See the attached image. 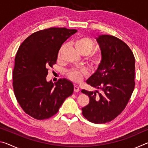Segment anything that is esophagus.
Returning <instances> with one entry per match:
<instances>
[{"label":"esophagus","mask_w":148,"mask_h":148,"mask_svg":"<svg viewBox=\"0 0 148 148\" xmlns=\"http://www.w3.org/2000/svg\"><path fill=\"white\" fill-rule=\"evenodd\" d=\"M74 90L75 92H78V91H79V87H78V86H76V85H74Z\"/></svg>","instance_id":"34e87169"}]
</instances>
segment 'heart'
I'll return each instance as SVG.
<instances>
[{
	"mask_svg": "<svg viewBox=\"0 0 148 148\" xmlns=\"http://www.w3.org/2000/svg\"><path fill=\"white\" fill-rule=\"evenodd\" d=\"M65 45L64 44L58 52V58H60L61 55V51L64 48ZM75 47L80 53L84 56H87L91 53V51L95 48V43L91 38L86 36H80L77 38L75 41ZM89 59L91 64L94 66H98L101 63L102 61V55L100 52H96L91 54L89 56ZM67 76L72 81L78 82L83 79L84 76L87 74V71L85 69H71L67 72Z\"/></svg>",
	"mask_w": 148,
	"mask_h": 148,
	"instance_id": "obj_1",
	"label": "heart"
}]
</instances>
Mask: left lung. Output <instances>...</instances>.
I'll use <instances>...</instances> for the list:
<instances>
[{
	"mask_svg": "<svg viewBox=\"0 0 148 148\" xmlns=\"http://www.w3.org/2000/svg\"><path fill=\"white\" fill-rule=\"evenodd\" d=\"M97 40L102 61L86 82L101 92L82 90L89 97L82 110L88 121L101 124L114 119L128 103L135 86V59L127 44L117 37L104 34Z\"/></svg>",
	"mask_w": 148,
	"mask_h": 148,
	"instance_id": "1",
	"label": "left lung"
}]
</instances>
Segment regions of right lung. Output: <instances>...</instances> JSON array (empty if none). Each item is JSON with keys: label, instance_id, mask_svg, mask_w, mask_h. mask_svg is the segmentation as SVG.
I'll list each match as a JSON object with an SVG mask.
<instances>
[{"label": "right lung", "instance_id": "1", "mask_svg": "<svg viewBox=\"0 0 148 148\" xmlns=\"http://www.w3.org/2000/svg\"><path fill=\"white\" fill-rule=\"evenodd\" d=\"M76 29L51 27L30 35L20 45L15 57L13 88L20 106L34 119H48L59 111L72 94L74 86L66 79L46 81L48 67L56 63L62 44Z\"/></svg>", "mask_w": 148, "mask_h": 148}]
</instances>
